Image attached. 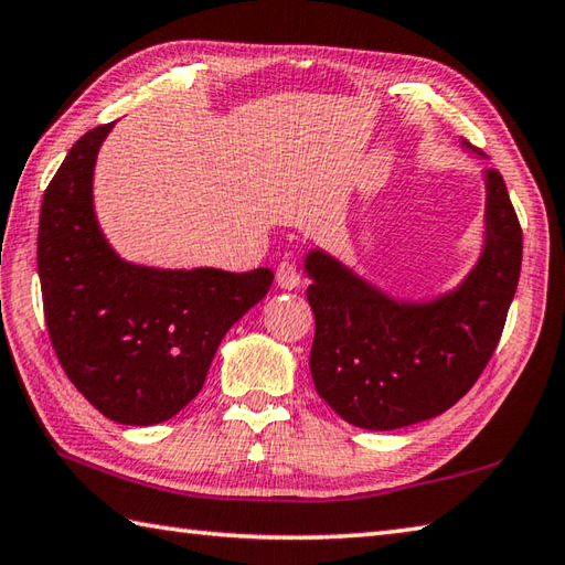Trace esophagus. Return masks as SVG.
<instances>
[{
    "instance_id": "esophagus-1",
    "label": "esophagus",
    "mask_w": 565,
    "mask_h": 565,
    "mask_svg": "<svg viewBox=\"0 0 565 565\" xmlns=\"http://www.w3.org/2000/svg\"><path fill=\"white\" fill-rule=\"evenodd\" d=\"M298 284H301V276H298L296 264L284 259L279 267H276V286L284 291H294V289H298Z\"/></svg>"
}]
</instances>
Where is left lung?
Segmentation results:
<instances>
[{
	"instance_id": "left-lung-1",
	"label": "left lung",
	"mask_w": 565,
	"mask_h": 565,
	"mask_svg": "<svg viewBox=\"0 0 565 565\" xmlns=\"http://www.w3.org/2000/svg\"><path fill=\"white\" fill-rule=\"evenodd\" d=\"M462 149H472L462 139ZM484 181L480 257L460 284L402 298L333 254L308 249L316 316V392L348 424L394 430L444 414L480 377L500 342L522 269V227L497 169Z\"/></svg>"
}]
</instances>
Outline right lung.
<instances>
[{
  "label": "right lung",
  "instance_id": "obj_1",
  "mask_svg": "<svg viewBox=\"0 0 565 565\" xmlns=\"http://www.w3.org/2000/svg\"><path fill=\"white\" fill-rule=\"evenodd\" d=\"M113 125L87 131L43 193L39 279L68 380L109 422H169L203 390L227 330L267 296L271 269H161L121 259L95 213V163Z\"/></svg>",
  "mask_w": 565,
  "mask_h": 565
}]
</instances>
